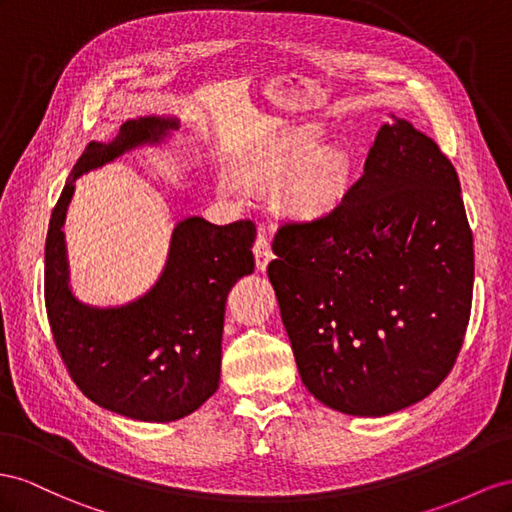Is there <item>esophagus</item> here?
Here are the masks:
<instances>
[{"label": "esophagus", "instance_id": "34e87169", "mask_svg": "<svg viewBox=\"0 0 512 512\" xmlns=\"http://www.w3.org/2000/svg\"><path fill=\"white\" fill-rule=\"evenodd\" d=\"M253 255H255V266H257V270H266V266L274 259L270 240L266 238L264 233L257 235L255 246H253Z\"/></svg>", "mask_w": 512, "mask_h": 512}]
</instances>
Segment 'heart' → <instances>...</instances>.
Segmentation results:
<instances>
[{
  "instance_id": "b5f03b06",
  "label": "heart",
  "mask_w": 512,
  "mask_h": 512,
  "mask_svg": "<svg viewBox=\"0 0 512 512\" xmlns=\"http://www.w3.org/2000/svg\"><path fill=\"white\" fill-rule=\"evenodd\" d=\"M316 153V142L307 136L279 138L253 166L251 177L268 186L287 179L285 201L294 212L320 214L329 209L348 183V160L337 151Z\"/></svg>"
}]
</instances>
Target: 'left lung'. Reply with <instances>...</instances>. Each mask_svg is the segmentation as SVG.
Instances as JSON below:
<instances>
[{"label": "left lung", "mask_w": 512, "mask_h": 512, "mask_svg": "<svg viewBox=\"0 0 512 512\" xmlns=\"http://www.w3.org/2000/svg\"><path fill=\"white\" fill-rule=\"evenodd\" d=\"M268 277L300 378L335 411L381 417L454 368L474 294V238L452 162L409 121L378 129L329 214L283 222Z\"/></svg>", "instance_id": "obj_1"}]
</instances>
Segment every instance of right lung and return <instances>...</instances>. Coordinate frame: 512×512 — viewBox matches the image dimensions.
I'll use <instances>...</instances> for the list:
<instances>
[{
	"label": "right lung",
	"instance_id": "add662e5",
	"mask_svg": "<svg viewBox=\"0 0 512 512\" xmlns=\"http://www.w3.org/2000/svg\"><path fill=\"white\" fill-rule=\"evenodd\" d=\"M177 127L147 116L123 123L112 142H90L51 212L45 242L47 318L73 383L103 409L140 422H175L214 396L227 294L255 268V225L181 220L160 281L134 303L110 309L71 294L62 225L77 177Z\"/></svg>",
	"mask_w": 512,
	"mask_h": 512
}]
</instances>
